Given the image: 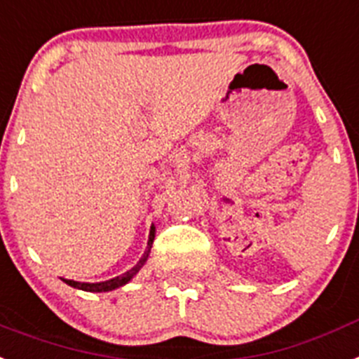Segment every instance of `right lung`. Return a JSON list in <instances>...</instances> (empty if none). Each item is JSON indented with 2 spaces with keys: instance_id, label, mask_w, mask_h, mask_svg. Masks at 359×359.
Segmentation results:
<instances>
[{
  "instance_id": "obj_1",
  "label": "right lung",
  "mask_w": 359,
  "mask_h": 359,
  "mask_svg": "<svg viewBox=\"0 0 359 359\" xmlns=\"http://www.w3.org/2000/svg\"><path fill=\"white\" fill-rule=\"evenodd\" d=\"M153 239H155V226H151V230H149V241H147V250L144 252L142 259L138 261L137 264H135L129 272L122 273V276L118 277H113V279H109V281H102V283H78V281H72V279H63V281L67 283L69 287L72 288H80V290H86V292H109V290H114V288H120L123 287L126 283H129L131 279H133V276H137L138 270L144 266V263L147 261V255H149V250H151V245H153Z\"/></svg>"
}]
</instances>
